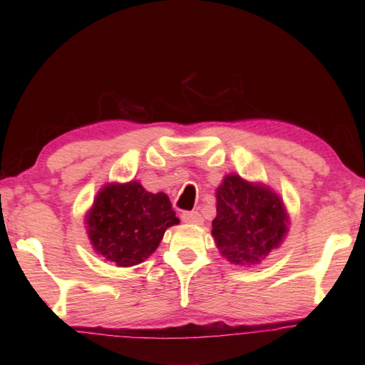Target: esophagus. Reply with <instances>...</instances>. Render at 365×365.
I'll list each match as a JSON object with an SVG mask.
<instances>
[{
    "label": "esophagus",
    "instance_id": "obj_1",
    "mask_svg": "<svg viewBox=\"0 0 365 365\" xmlns=\"http://www.w3.org/2000/svg\"><path fill=\"white\" fill-rule=\"evenodd\" d=\"M182 220L187 222V224H193V225H201L202 224V217L197 211H185V212H182Z\"/></svg>",
    "mask_w": 365,
    "mask_h": 365
}]
</instances>
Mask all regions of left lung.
<instances>
[{"instance_id":"obj_1","label":"left lung","mask_w":365,"mask_h":365,"mask_svg":"<svg viewBox=\"0 0 365 365\" xmlns=\"http://www.w3.org/2000/svg\"><path fill=\"white\" fill-rule=\"evenodd\" d=\"M287 212L279 196L240 175H227L217 188L212 235L217 248L235 264H257L282 243Z\"/></svg>"}]
</instances>
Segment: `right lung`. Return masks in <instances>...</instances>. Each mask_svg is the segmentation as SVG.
Returning <instances> with one entry per match:
<instances>
[{
    "mask_svg": "<svg viewBox=\"0 0 365 365\" xmlns=\"http://www.w3.org/2000/svg\"><path fill=\"white\" fill-rule=\"evenodd\" d=\"M178 222L168 195L148 193L138 182L106 185L86 215L93 248L119 267L143 262Z\"/></svg>",
    "mask_w": 365,
    "mask_h": 365,
    "instance_id": "add662e5",
    "label": "right lung"
}]
</instances>
